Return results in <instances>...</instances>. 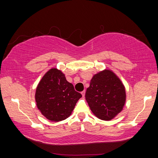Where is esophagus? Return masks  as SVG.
Returning <instances> with one entry per match:
<instances>
[{
  "label": "esophagus",
  "mask_w": 158,
  "mask_h": 158,
  "mask_svg": "<svg viewBox=\"0 0 158 158\" xmlns=\"http://www.w3.org/2000/svg\"><path fill=\"white\" fill-rule=\"evenodd\" d=\"M81 93V95H82L83 97H84V95H85V90H83V91H82Z\"/></svg>",
  "instance_id": "esophagus-1"
}]
</instances>
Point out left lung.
<instances>
[{
  "mask_svg": "<svg viewBox=\"0 0 158 158\" xmlns=\"http://www.w3.org/2000/svg\"><path fill=\"white\" fill-rule=\"evenodd\" d=\"M125 98L123 84L109 69L95 74L85 92V100L92 112L104 121L111 120L122 111Z\"/></svg>",
  "mask_w": 158,
  "mask_h": 158,
  "instance_id": "1",
  "label": "left lung"
}]
</instances>
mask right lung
<instances>
[{"instance_id": "add662e5", "label": "right lung", "mask_w": 158, "mask_h": 158, "mask_svg": "<svg viewBox=\"0 0 158 158\" xmlns=\"http://www.w3.org/2000/svg\"><path fill=\"white\" fill-rule=\"evenodd\" d=\"M81 97L67 81L65 74L56 68L49 69L44 74L35 92L37 108L52 121H61L70 116Z\"/></svg>"}]
</instances>
